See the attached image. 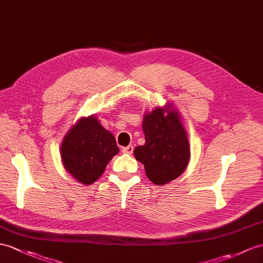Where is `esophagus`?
<instances>
[{
    "mask_svg": "<svg viewBox=\"0 0 263 263\" xmlns=\"http://www.w3.org/2000/svg\"><path fill=\"white\" fill-rule=\"evenodd\" d=\"M123 153H125V154H133V152H134V147L132 146V145H129V146H126V147H123Z\"/></svg>",
    "mask_w": 263,
    "mask_h": 263,
    "instance_id": "34e87169",
    "label": "esophagus"
}]
</instances>
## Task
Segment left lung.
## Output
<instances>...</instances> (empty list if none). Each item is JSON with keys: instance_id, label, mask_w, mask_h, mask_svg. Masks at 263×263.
<instances>
[{"instance_id": "left-lung-1", "label": "left lung", "mask_w": 263, "mask_h": 263, "mask_svg": "<svg viewBox=\"0 0 263 263\" xmlns=\"http://www.w3.org/2000/svg\"><path fill=\"white\" fill-rule=\"evenodd\" d=\"M145 144L134 149L138 162L144 164L147 177L164 185L180 176L186 168L191 151L186 130L178 111L167 102L146 114L143 119Z\"/></svg>"}]
</instances>
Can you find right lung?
Instances as JSON below:
<instances>
[{
    "label": "right lung",
    "mask_w": 263,
    "mask_h": 263,
    "mask_svg": "<svg viewBox=\"0 0 263 263\" xmlns=\"http://www.w3.org/2000/svg\"><path fill=\"white\" fill-rule=\"evenodd\" d=\"M60 152L68 173L78 182L90 185L101 176L119 148L112 134L92 115L80 118L71 127L63 137Z\"/></svg>",
    "instance_id": "obj_1"
}]
</instances>
